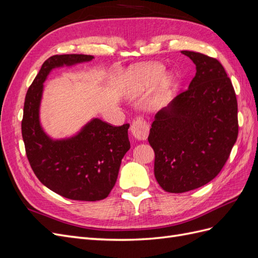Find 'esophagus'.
<instances>
[{
  "label": "esophagus",
  "mask_w": 258,
  "mask_h": 258,
  "mask_svg": "<svg viewBox=\"0 0 258 258\" xmlns=\"http://www.w3.org/2000/svg\"><path fill=\"white\" fill-rule=\"evenodd\" d=\"M130 132L135 139L139 141H144L148 136V124L143 118H137L131 123Z\"/></svg>",
  "instance_id": "esophagus-1"
}]
</instances>
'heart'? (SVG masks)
<instances>
[{
	"label": "heart",
	"mask_w": 258,
	"mask_h": 258,
	"mask_svg": "<svg viewBox=\"0 0 258 258\" xmlns=\"http://www.w3.org/2000/svg\"><path fill=\"white\" fill-rule=\"evenodd\" d=\"M162 73L163 67L158 63H146L131 68L127 75V88L124 91L126 97L134 98L138 93L144 91L157 81ZM173 82L174 79L172 75L165 74L161 76L156 88L155 100L153 102L154 106L165 100L170 88L172 87Z\"/></svg>",
	"instance_id": "b5f03b06"
}]
</instances>
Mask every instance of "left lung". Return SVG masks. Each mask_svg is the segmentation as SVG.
<instances>
[{
  "label": "left lung",
  "instance_id": "8db88e82",
  "mask_svg": "<svg viewBox=\"0 0 258 258\" xmlns=\"http://www.w3.org/2000/svg\"><path fill=\"white\" fill-rule=\"evenodd\" d=\"M196 66L188 89L155 115L148 142L154 172L168 192H185L220 173L238 138V104L225 69L216 59L181 51Z\"/></svg>",
  "mask_w": 258,
  "mask_h": 258
}]
</instances>
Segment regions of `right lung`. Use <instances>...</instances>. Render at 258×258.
<instances>
[{
	"label": "right lung",
	"instance_id": "1",
	"mask_svg": "<svg viewBox=\"0 0 258 258\" xmlns=\"http://www.w3.org/2000/svg\"><path fill=\"white\" fill-rule=\"evenodd\" d=\"M95 59L89 54H56L46 60L28 89L21 131L31 168L41 183L62 197L81 201L102 200L114 187L130 148L129 124L113 127L91 118L74 135L54 139L42 126L44 83L56 69Z\"/></svg>",
	"mask_w": 258,
	"mask_h": 258
}]
</instances>
